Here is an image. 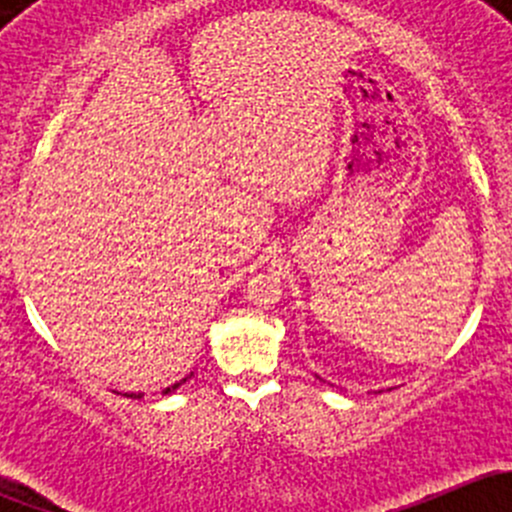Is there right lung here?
Returning <instances> with one entry per match:
<instances>
[{
	"label": "right lung",
	"mask_w": 512,
	"mask_h": 512,
	"mask_svg": "<svg viewBox=\"0 0 512 512\" xmlns=\"http://www.w3.org/2000/svg\"><path fill=\"white\" fill-rule=\"evenodd\" d=\"M190 376H193V374H190ZM190 376H185V379L175 381V384H173V386H168V389H163V394H170V391H175V389H178V386H180V384H185V381H188V379H190ZM128 396H131V399H141V396H143V394H128Z\"/></svg>",
	"instance_id": "obj_1"
}]
</instances>
